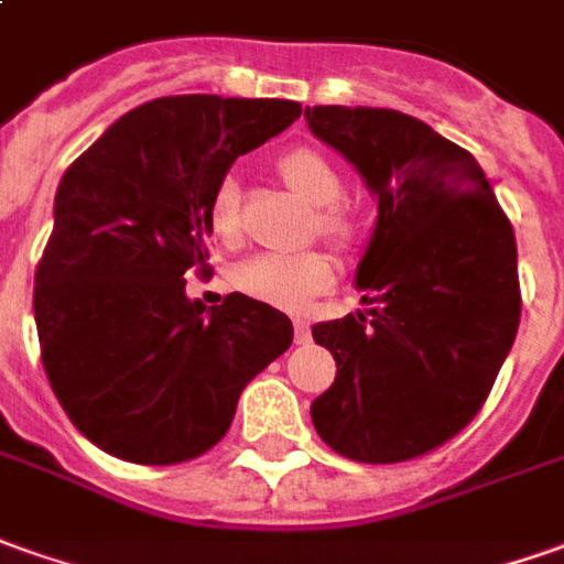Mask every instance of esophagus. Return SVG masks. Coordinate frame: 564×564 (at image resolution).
Listing matches in <instances>:
<instances>
[{"label": "esophagus", "mask_w": 564, "mask_h": 564, "mask_svg": "<svg viewBox=\"0 0 564 564\" xmlns=\"http://www.w3.org/2000/svg\"><path fill=\"white\" fill-rule=\"evenodd\" d=\"M294 340H297V344H306V340H310V322L294 319Z\"/></svg>", "instance_id": "34e87169"}]
</instances>
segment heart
I'll return each mask as SVG.
<instances>
[{"mask_svg":"<svg viewBox=\"0 0 564 564\" xmlns=\"http://www.w3.org/2000/svg\"><path fill=\"white\" fill-rule=\"evenodd\" d=\"M282 177L289 186L306 199L313 208H319L316 224L322 236L334 242H344L349 236V220L337 208V199L344 196V181L334 165L316 150H291L279 162ZM208 227L217 239L236 242L242 220H239V184L232 177H224L215 186L208 199ZM334 279V263L322 251H297V254H254L236 267V285L258 297L263 304L282 306V310H301L310 304L313 294L328 289Z\"/></svg>","mask_w":564,"mask_h":564,"instance_id":"b5f03b06","label":"heart"}]
</instances>
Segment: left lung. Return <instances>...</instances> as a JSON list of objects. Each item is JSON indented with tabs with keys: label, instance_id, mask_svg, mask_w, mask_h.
I'll list each match as a JSON object with an SVG mask.
<instances>
[{
	"label": "left lung",
	"instance_id": "1",
	"mask_svg": "<svg viewBox=\"0 0 564 564\" xmlns=\"http://www.w3.org/2000/svg\"><path fill=\"white\" fill-rule=\"evenodd\" d=\"M304 119L378 199L352 275L371 310L313 325L337 362L313 426L349 460H411L476 417L510 352L516 236L479 162L421 119L380 107H306Z\"/></svg>",
	"mask_w": 564,
	"mask_h": 564
}]
</instances>
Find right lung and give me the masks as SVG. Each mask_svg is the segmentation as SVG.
Listing matches in <instances>:
<instances>
[{
  "label": "right lung",
  "mask_w": 564,
  "mask_h": 564,
  "mask_svg": "<svg viewBox=\"0 0 564 564\" xmlns=\"http://www.w3.org/2000/svg\"><path fill=\"white\" fill-rule=\"evenodd\" d=\"M301 116L279 97H159L116 119L61 177L36 267L42 365L82 436L131 464H181L230 430L291 319L232 291L205 310L208 199L239 156Z\"/></svg>",
  "instance_id": "1"
}]
</instances>
